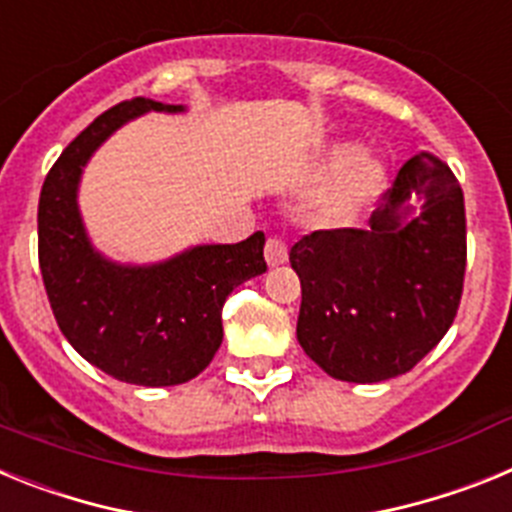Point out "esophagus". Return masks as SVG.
I'll use <instances>...</instances> for the list:
<instances>
[{
    "label": "esophagus",
    "instance_id": "34e87169",
    "mask_svg": "<svg viewBox=\"0 0 512 512\" xmlns=\"http://www.w3.org/2000/svg\"><path fill=\"white\" fill-rule=\"evenodd\" d=\"M264 256H266V264H269V266L284 264V261H287V256H289L287 243H284L279 235H271L269 241H266Z\"/></svg>",
    "mask_w": 512,
    "mask_h": 512
}]
</instances>
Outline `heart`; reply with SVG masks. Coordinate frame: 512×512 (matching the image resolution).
Instances as JSON below:
<instances>
[{"label": "heart", "instance_id": "b5f03b06", "mask_svg": "<svg viewBox=\"0 0 512 512\" xmlns=\"http://www.w3.org/2000/svg\"><path fill=\"white\" fill-rule=\"evenodd\" d=\"M330 156L338 164L315 200V215L330 228H348L384 192L387 169L377 156L366 151L333 148Z\"/></svg>", "mask_w": 512, "mask_h": 512}]
</instances>
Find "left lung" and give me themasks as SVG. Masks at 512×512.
Segmentation results:
<instances>
[{
  "instance_id": "left-lung-1",
  "label": "left lung",
  "mask_w": 512,
  "mask_h": 512,
  "mask_svg": "<svg viewBox=\"0 0 512 512\" xmlns=\"http://www.w3.org/2000/svg\"><path fill=\"white\" fill-rule=\"evenodd\" d=\"M424 200L412 215L409 200ZM369 228L315 230L289 251L302 284L297 341L333 379L410 372L451 328L467 269L456 176L433 153L402 166Z\"/></svg>"
}]
</instances>
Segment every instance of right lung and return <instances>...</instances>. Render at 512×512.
<instances>
[{
  "label": "right lung",
  "mask_w": 512,
  "mask_h": 512,
  "mask_svg": "<svg viewBox=\"0 0 512 512\" xmlns=\"http://www.w3.org/2000/svg\"><path fill=\"white\" fill-rule=\"evenodd\" d=\"M182 104L135 97L97 117L71 140L45 176L38 205V259L61 333L104 374L143 387L194 379L223 343V305L266 271L264 233L241 243L194 246L151 266H125L94 251L76 189L92 153L143 112Z\"/></svg>",
  "instance_id": "1"
}]
</instances>
